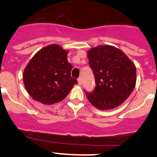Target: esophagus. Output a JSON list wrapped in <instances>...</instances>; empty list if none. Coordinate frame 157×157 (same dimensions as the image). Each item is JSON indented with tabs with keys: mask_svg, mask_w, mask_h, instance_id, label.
Here are the masks:
<instances>
[{
	"mask_svg": "<svg viewBox=\"0 0 157 157\" xmlns=\"http://www.w3.org/2000/svg\"><path fill=\"white\" fill-rule=\"evenodd\" d=\"M78 84H80V85H82V84H83V79H82L81 77L78 78Z\"/></svg>",
	"mask_w": 157,
	"mask_h": 157,
	"instance_id": "esophagus-1",
	"label": "esophagus"
}]
</instances>
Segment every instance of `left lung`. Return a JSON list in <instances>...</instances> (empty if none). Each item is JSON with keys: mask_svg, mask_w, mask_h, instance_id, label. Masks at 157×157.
I'll return each instance as SVG.
<instances>
[{"mask_svg": "<svg viewBox=\"0 0 157 157\" xmlns=\"http://www.w3.org/2000/svg\"><path fill=\"white\" fill-rule=\"evenodd\" d=\"M87 58L95 79L94 91H86L88 101L101 110L122 104L135 87V64L122 51L110 45L92 48Z\"/></svg>", "mask_w": 157, "mask_h": 157, "instance_id": "1", "label": "left lung"}]
</instances>
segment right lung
<instances>
[{
	"label": "right lung",
	"mask_w": 157,
	"mask_h": 157,
	"mask_svg": "<svg viewBox=\"0 0 157 157\" xmlns=\"http://www.w3.org/2000/svg\"><path fill=\"white\" fill-rule=\"evenodd\" d=\"M68 52L51 44L35 54L23 72L24 85L34 100L50 105L66 98L77 80L71 77Z\"/></svg>",
	"instance_id": "right-lung-1"
}]
</instances>
